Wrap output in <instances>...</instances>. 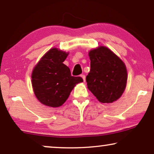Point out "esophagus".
Wrapping results in <instances>:
<instances>
[{"mask_svg": "<svg viewBox=\"0 0 154 154\" xmlns=\"http://www.w3.org/2000/svg\"><path fill=\"white\" fill-rule=\"evenodd\" d=\"M81 77L82 78L83 81H86V75H83V74H81Z\"/></svg>", "mask_w": 154, "mask_h": 154, "instance_id": "1", "label": "esophagus"}]
</instances>
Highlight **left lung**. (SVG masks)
<instances>
[{"mask_svg": "<svg viewBox=\"0 0 154 154\" xmlns=\"http://www.w3.org/2000/svg\"><path fill=\"white\" fill-rule=\"evenodd\" d=\"M88 56V88L101 103H113L121 97L126 86L128 76L124 63L105 46L90 51Z\"/></svg>", "mask_w": 154, "mask_h": 154, "instance_id": "1", "label": "left lung"}]
</instances>
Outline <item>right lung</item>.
Returning a JSON list of instances; mask_svg holds the SVG:
<instances>
[{"mask_svg": "<svg viewBox=\"0 0 154 154\" xmlns=\"http://www.w3.org/2000/svg\"><path fill=\"white\" fill-rule=\"evenodd\" d=\"M68 53L54 48L49 50L32 72V86L38 100L50 107L62 106L81 77L72 76L70 68L63 63Z\"/></svg>", "mask_w": 154, "mask_h": 154, "instance_id": "add662e5", "label": "right lung"}]
</instances>
